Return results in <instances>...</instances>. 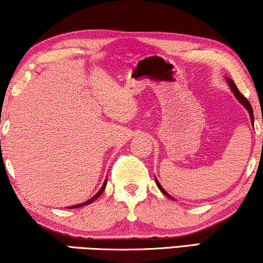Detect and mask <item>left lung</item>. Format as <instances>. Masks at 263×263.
Instances as JSON below:
<instances>
[{
  "instance_id": "left-lung-1",
  "label": "left lung",
  "mask_w": 263,
  "mask_h": 263,
  "mask_svg": "<svg viewBox=\"0 0 263 263\" xmlns=\"http://www.w3.org/2000/svg\"><path fill=\"white\" fill-rule=\"evenodd\" d=\"M227 81L229 82V86H230V88H232V91L234 92L235 97H236L237 99H238V101H240L241 104H243V106H245L247 109H248V112H249V115H250V119H252V123L254 124V115H253V108H252V105H250L249 101L247 100V98L243 96V94H242L240 91H238V88L236 87V85H235V82H234L232 79H227ZM156 184H157V186L159 187V190L162 191V193H163L164 195L167 196V197L171 198V199H174V198L171 197V196H170L169 194L166 193L165 190L163 189L162 186H160V184H159V182H158V181H157V179H156Z\"/></svg>"
}]
</instances>
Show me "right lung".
Here are the masks:
<instances>
[{"label":"right lung","mask_w":263,"mask_h":263,"mask_svg":"<svg viewBox=\"0 0 263 263\" xmlns=\"http://www.w3.org/2000/svg\"><path fill=\"white\" fill-rule=\"evenodd\" d=\"M106 183H107V181H105V183H104V185L103 186H101V189L99 190V193H98L96 196H93V197L91 198V199H88V201H86L85 203H82V204H78V205H74V206H69L70 208V209H72V208H79V206H82V205H87V204H91V203L92 202H94V201H96V199L98 198V197H99V196L101 195V194H103V191L105 190V187H106Z\"/></svg>","instance_id":"right-lung-1"}]
</instances>
